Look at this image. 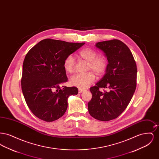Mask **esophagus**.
<instances>
[{
    "label": "esophagus",
    "instance_id": "34e87169",
    "mask_svg": "<svg viewBox=\"0 0 159 159\" xmlns=\"http://www.w3.org/2000/svg\"><path fill=\"white\" fill-rule=\"evenodd\" d=\"M84 91V89H79V93H82Z\"/></svg>",
    "mask_w": 159,
    "mask_h": 159
}]
</instances>
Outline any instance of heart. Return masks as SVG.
<instances>
[{
	"mask_svg": "<svg viewBox=\"0 0 159 159\" xmlns=\"http://www.w3.org/2000/svg\"><path fill=\"white\" fill-rule=\"evenodd\" d=\"M79 55L83 60L88 62V70H92L97 75L101 76L106 71L107 61L104 56L98 55L97 52L91 48H86L81 50ZM75 60L73 55H68L64 62V66L67 72H71L75 66ZM95 76L92 72H88L84 75L77 74L71 76L70 83L73 86L80 89H84L89 86L94 82Z\"/></svg>",
	"mask_w": 159,
	"mask_h": 159,
	"instance_id": "heart-1",
	"label": "heart"
}]
</instances>
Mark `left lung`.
<instances>
[{
  "mask_svg": "<svg viewBox=\"0 0 159 159\" xmlns=\"http://www.w3.org/2000/svg\"><path fill=\"white\" fill-rule=\"evenodd\" d=\"M95 46L106 56L108 64L102 78L90 88L88 102L92 117L101 121L117 118L128 106L136 86V62L128 47L117 39L98 42ZM99 88L108 89L102 93Z\"/></svg>",
  "mask_w": 159,
  "mask_h": 159,
  "instance_id": "8db88e82",
  "label": "left lung"
}]
</instances>
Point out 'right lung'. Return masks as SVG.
Returning <instances> with one entry per match:
<instances>
[{
  "instance_id": "right-lung-1",
  "label": "right lung",
  "mask_w": 159,
  "mask_h": 159,
  "mask_svg": "<svg viewBox=\"0 0 159 159\" xmlns=\"http://www.w3.org/2000/svg\"><path fill=\"white\" fill-rule=\"evenodd\" d=\"M84 43L46 39L27 53L21 88L27 106L39 119L47 122L58 119L67 110L68 97L78 93L76 87L61 89L60 84L68 80L64 66L66 58Z\"/></svg>"
}]
</instances>
